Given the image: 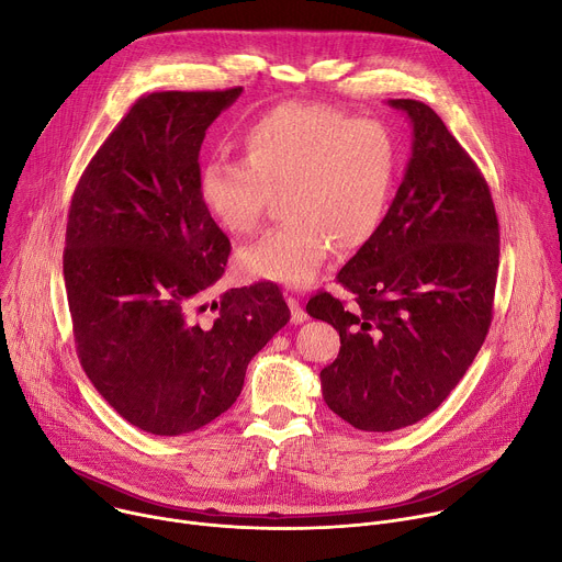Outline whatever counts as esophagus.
Listing matches in <instances>:
<instances>
[{
  "instance_id": "1",
  "label": "esophagus",
  "mask_w": 562,
  "mask_h": 562,
  "mask_svg": "<svg viewBox=\"0 0 562 562\" xmlns=\"http://www.w3.org/2000/svg\"><path fill=\"white\" fill-rule=\"evenodd\" d=\"M286 302H289V307H291V323H293V325H300V323L307 321V312L302 310V304H300V300H297V297L289 295V297H286Z\"/></svg>"
}]
</instances>
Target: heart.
Returning <instances> with one entry per match:
<instances>
[{"label": "heart", "mask_w": 562, "mask_h": 562, "mask_svg": "<svg viewBox=\"0 0 562 562\" xmlns=\"http://www.w3.org/2000/svg\"><path fill=\"white\" fill-rule=\"evenodd\" d=\"M241 149L244 161L201 168L203 209L233 237L258 231L276 196L286 220L239 250L244 276L310 286L334 246L359 250L379 231L398 177L387 125L318 103H282L248 125Z\"/></svg>", "instance_id": "b5f03b06"}]
</instances>
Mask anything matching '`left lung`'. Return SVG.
Here are the masks:
<instances>
[{
    "label": "left lung",
    "instance_id": "left-lung-1",
    "mask_svg": "<svg viewBox=\"0 0 562 562\" xmlns=\"http://www.w3.org/2000/svg\"><path fill=\"white\" fill-rule=\"evenodd\" d=\"M413 125V157L374 237L307 314L336 327L340 351L323 398L359 430L392 432L428 417L462 381L488 334L499 265L491 190L443 121L419 100H390Z\"/></svg>",
    "mask_w": 562,
    "mask_h": 562
}]
</instances>
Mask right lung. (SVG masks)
<instances>
[{"mask_svg": "<svg viewBox=\"0 0 562 562\" xmlns=\"http://www.w3.org/2000/svg\"><path fill=\"white\" fill-rule=\"evenodd\" d=\"M140 95L82 172L69 209L65 286L80 366L132 426L177 437L237 401L246 368L291 312L273 282L209 293L231 241L199 196V149L239 98Z\"/></svg>", "mask_w": 562, "mask_h": 562, "instance_id": "right-lung-1", "label": "right lung"}]
</instances>
